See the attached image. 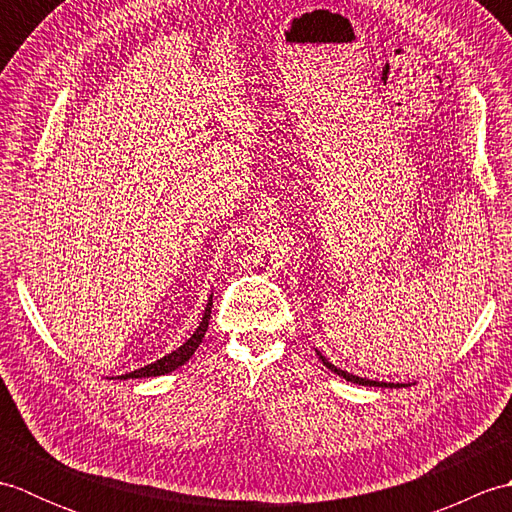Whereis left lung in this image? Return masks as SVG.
Masks as SVG:
<instances>
[{"label": "left lung", "instance_id": "obj_1", "mask_svg": "<svg viewBox=\"0 0 512 512\" xmlns=\"http://www.w3.org/2000/svg\"><path fill=\"white\" fill-rule=\"evenodd\" d=\"M319 354V358H321V363L330 369V372H334V374H339L341 378H345V380H350V383H356V385H365V387H405V385H394V383H378V380H369V378H361V376H354V374H347L345 369H341V367H336V365H332L328 358L325 356H321V352H317Z\"/></svg>", "mask_w": 512, "mask_h": 512}]
</instances>
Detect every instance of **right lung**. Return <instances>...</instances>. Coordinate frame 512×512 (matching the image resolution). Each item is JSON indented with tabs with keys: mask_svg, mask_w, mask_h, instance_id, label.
Returning a JSON list of instances; mask_svg holds the SVG:
<instances>
[{
	"mask_svg": "<svg viewBox=\"0 0 512 512\" xmlns=\"http://www.w3.org/2000/svg\"><path fill=\"white\" fill-rule=\"evenodd\" d=\"M211 308H213V295L209 297V301H206V308H204V314H202V321L198 328H195V332L191 334V339L184 341L178 350H173L171 354L158 358L156 363L151 365H145L140 369H134V372H129L121 378H149V376H162V374H169L173 372V369H178L180 365H184L189 361V358L193 356V352L198 350L204 334H206V328H209V319H211Z\"/></svg>",
	"mask_w": 512,
	"mask_h": 512,
	"instance_id": "add662e5",
	"label": "right lung"
}]
</instances>
